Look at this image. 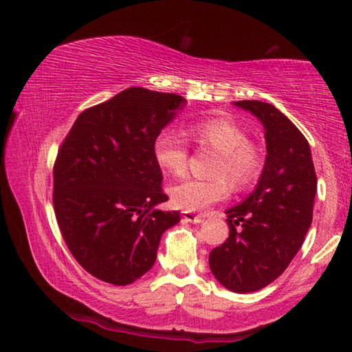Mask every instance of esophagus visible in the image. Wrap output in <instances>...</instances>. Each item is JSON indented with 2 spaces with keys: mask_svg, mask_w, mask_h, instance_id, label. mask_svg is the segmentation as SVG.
Listing matches in <instances>:
<instances>
[{
  "mask_svg": "<svg viewBox=\"0 0 352 352\" xmlns=\"http://www.w3.org/2000/svg\"><path fill=\"white\" fill-rule=\"evenodd\" d=\"M183 219L186 220V222H192V223H201L204 222V216H195V214L189 212V211H184L183 212Z\"/></svg>",
  "mask_w": 352,
  "mask_h": 352,
  "instance_id": "1",
  "label": "esophagus"
}]
</instances>
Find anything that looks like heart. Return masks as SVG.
Returning <instances> with one entry per match:
<instances>
[{
    "instance_id": "obj_1",
    "label": "heart",
    "mask_w": 352,
    "mask_h": 352,
    "mask_svg": "<svg viewBox=\"0 0 352 352\" xmlns=\"http://www.w3.org/2000/svg\"><path fill=\"white\" fill-rule=\"evenodd\" d=\"M186 135L199 146L219 152L211 180L186 178L170 186L172 205L184 211H204L216 201L226 199L232 186L247 189L258 180L264 168V155L256 142L233 119L216 116L189 124ZM155 162L172 175H183L188 168V140L175 130L166 129L153 141Z\"/></svg>"
}]
</instances>
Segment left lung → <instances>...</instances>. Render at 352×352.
<instances>
[{
  "mask_svg": "<svg viewBox=\"0 0 352 352\" xmlns=\"http://www.w3.org/2000/svg\"><path fill=\"white\" fill-rule=\"evenodd\" d=\"M236 105L259 118L267 158L256 189L226 210L230 236L210 253V267L223 287L248 294L275 281L301 248L312 223L317 175L309 142L287 116L261 100Z\"/></svg>",
  "mask_w": 352,
  "mask_h": 352,
  "instance_id": "1",
  "label": "left lung"
}]
</instances>
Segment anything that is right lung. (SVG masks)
I'll return each mask as SVG.
<instances>
[{
	"label": "right lung",
	"instance_id": "right-lung-1",
	"mask_svg": "<svg viewBox=\"0 0 352 352\" xmlns=\"http://www.w3.org/2000/svg\"><path fill=\"white\" fill-rule=\"evenodd\" d=\"M186 104L133 87L90 107L58 147L56 219L74 259L100 281L127 285L152 269L160 239L180 222L168 201L153 141Z\"/></svg>",
	"mask_w": 352,
	"mask_h": 352
}]
</instances>
